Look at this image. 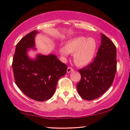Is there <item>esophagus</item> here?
I'll list each match as a JSON object with an SVG mask.
<instances>
[{
  "label": "esophagus",
  "mask_w": 130,
  "mask_h": 130,
  "mask_svg": "<svg viewBox=\"0 0 130 130\" xmlns=\"http://www.w3.org/2000/svg\"><path fill=\"white\" fill-rule=\"evenodd\" d=\"M73 71H74V69L72 68L71 67H69L67 69V73H70L72 72H73Z\"/></svg>",
  "instance_id": "34e87169"
}]
</instances>
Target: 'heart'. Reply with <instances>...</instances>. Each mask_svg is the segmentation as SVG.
Masks as SVG:
<instances>
[{"mask_svg": "<svg viewBox=\"0 0 130 130\" xmlns=\"http://www.w3.org/2000/svg\"><path fill=\"white\" fill-rule=\"evenodd\" d=\"M96 49L97 42L94 38L77 37L67 41L64 47H60L58 51L64 57L68 56L69 54H73L75 64L83 67L91 63Z\"/></svg>", "mask_w": 130, "mask_h": 130, "instance_id": "1", "label": "heart"}]
</instances>
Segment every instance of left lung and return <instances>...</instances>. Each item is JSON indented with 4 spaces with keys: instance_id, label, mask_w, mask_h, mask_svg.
Returning a JSON list of instances; mask_svg holds the SVG:
<instances>
[{
    "instance_id": "obj_1",
    "label": "left lung",
    "mask_w": 130,
    "mask_h": 130,
    "mask_svg": "<svg viewBox=\"0 0 130 130\" xmlns=\"http://www.w3.org/2000/svg\"><path fill=\"white\" fill-rule=\"evenodd\" d=\"M117 49L113 42L101 34V44L93 61L79 72V95L87 101L102 95L112 84L117 71Z\"/></svg>"
}]
</instances>
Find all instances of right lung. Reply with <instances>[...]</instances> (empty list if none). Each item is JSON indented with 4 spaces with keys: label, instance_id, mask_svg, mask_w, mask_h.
Listing matches in <instances>:
<instances>
[{
    "label": "right lung",
    "instance_id": "obj_1",
    "mask_svg": "<svg viewBox=\"0 0 130 130\" xmlns=\"http://www.w3.org/2000/svg\"><path fill=\"white\" fill-rule=\"evenodd\" d=\"M36 30L26 35L16 46L12 68L15 83L21 91L37 101L50 99L55 93L57 82L66 73L67 66L54 54H38L32 59L30 48L35 50Z\"/></svg>",
    "mask_w": 130,
    "mask_h": 130
}]
</instances>
